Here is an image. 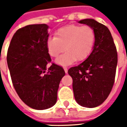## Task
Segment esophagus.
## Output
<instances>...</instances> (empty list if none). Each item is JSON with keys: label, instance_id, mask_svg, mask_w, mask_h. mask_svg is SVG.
Returning a JSON list of instances; mask_svg holds the SVG:
<instances>
[{"label": "esophagus", "instance_id": "esophagus-1", "mask_svg": "<svg viewBox=\"0 0 127 127\" xmlns=\"http://www.w3.org/2000/svg\"><path fill=\"white\" fill-rule=\"evenodd\" d=\"M64 70V72L66 73H67V71H68V69H67V67H66V66H64V67H63Z\"/></svg>", "mask_w": 127, "mask_h": 127}]
</instances>
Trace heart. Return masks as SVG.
Listing matches in <instances>:
<instances>
[{"label": "heart", "mask_w": 127, "mask_h": 127, "mask_svg": "<svg viewBox=\"0 0 127 127\" xmlns=\"http://www.w3.org/2000/svg\"><path fill=\"white\" fill-rule=\"evenodd\" d=\"M95 32L88 26L68 25L56 32V36L47 39V51L52 57L60 56L56 63L61 66L69 65L75 61H82L88 58L95 43Z\"/></svg>", "instance_id": "1"}]
</instances>
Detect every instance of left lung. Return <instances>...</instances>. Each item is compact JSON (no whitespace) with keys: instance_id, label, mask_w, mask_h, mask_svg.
I'll return each instance as SVG.
<instances>
[{"instance_id":"left-lung-1","label":"left lung","mask_w":127,"mask_h":127,"mask_svg":"<svg viewBox=\"0 0 127 127\" xmlns=\"http://www.w3.org/2000/svg\"><path fill=\"white\" fill-rule=\"evenodd\" d=\"M79 23L94 29L96 39L93 50L78 66L69 69L73 79L75 101L81 106L93 108L103 103L114 85L118 63L116 47L107 27L93 19Z\"/></svg>"}]
</instances>
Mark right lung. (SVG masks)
Returning a JSON list of instances; mask_svg holds the SVG:
<instances>
[{
	"label": "right lung",
	"instance_id": "right-lung-1",
	"mask_svg": "<svg viewBox=\"0 0 127 127\" xmlns=\"http://www.w3.org/2000/svg\"><path fill=\"white\" fill-rule=\"evenodd\" d=\"M47 24H31L18 29L8 48L7 61L13 85L20 98L32 109H46L54 105L63 67L51 62L46 41Z\"/></svg>",
	"mask_w": 127,
	"mask_h": 127
}]
</instances>
